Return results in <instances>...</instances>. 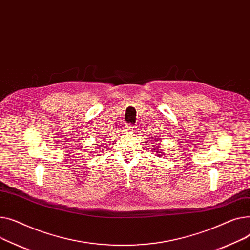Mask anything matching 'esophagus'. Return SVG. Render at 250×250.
<instances>
[{
	"label": "esophagus",
	"mask_w": 250,
	"mask_h": 250,
	"mask_svg": "<svg viewBox=\"0 0 250 250\" xmlns=\"http://www.w3.org/2000/svg\"><path fill=\"white\" fill-rule=\"evenodd\" d=\"M125 130L127 132H135V126L132 124H126L125 125Z\"/></svg>",
	"instance_id": "34e87169"
}]
</instances>
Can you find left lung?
Here are the masks:
<instances>
[{"mask_svg":"<svg viewBox=\"0 0 250 250\" xmlns=\"http://www.w3.org/2000/svg\"><path fill=\"white\" fill-rule=\"evenodd\" d=\"M155 139H156V138H155ZM158 141H159V140H158ZM159 145H160V144H158V145L154 146V149H153V150H154V152H155L157 155H160L161 153H163V150L159 149V148H160V147H159Z\"/></svg>","mask_w":250,"mask_h":250,"instance_id":"obj_1","label":"left lung"}]
</instances>
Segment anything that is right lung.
Returning <instances> with one entry per match:
<instances>
[{"label":"right lung","instance_id":"obj_1","mask_svg":"<svg viewBox=\"0 0 250 250\" xmlns=\"http://www.w3.org/2000/svg\"><path fill=\"white\" fill-rule=\"evenodd\" d=\"M102 142H104V141H102ZM101 143V142H100ZM100 146H104V144H102V145H100Z\"/></svg>","mask_w":250,"mask_h":250}]
</instances>
